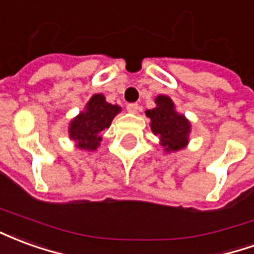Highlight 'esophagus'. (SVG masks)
<instances>
[{
	"instance_id": "1",
	"label": "esophagus",
	"mask_w": 254,
	"mask_h": 254,
	"mask_svg": "<svg viewBox=\"0 0 254 254\" xmlns=\"http://www.w3.org/2000/svg\"><path fill=\"white\" fill-rule=\"evenodd\" d=\"M127 110L129 111V113H137L138 105L137 103H129V105L127 106Z\"/></svg>"
}]
</instances>
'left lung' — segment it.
Masks as SVG:
<instances>
[{
    "label": "left lung",
    "instance_id": "8db88e82",
    "mask_svg": "<svg viewBox=\"0 0 254 254\" xmlns=\"http://www.w3.org/2000/svg\"><path fill=\"white\" fill-rule=\"evenodd\" d=\"M155 109L145 111V116L151 120V130L159 136L166 152L185 148L189 143L190 122L177 113L174 102L169 96L159 95L155 98Z\"/></svg>",
    "mask_w": 254,
    "mask_h": 254
}]
</instances>
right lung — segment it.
<instances>
[{
	"instance_id": "right-lung-1",
	"label": "right lung",
	"mask_w": 254,
	"mask_h": 254,
	"mask_svg": "<svg viewBox=\"0 0 254 254\" xmlns=\"http://www.w3.org/2000/svg\"><path fill=\"white\" fill-rule=\"evenodd\" d=\"M118 113H121L120 106L110 105L103 95L95 94L85 106V110L69 124V137L77 148L95 151L102 141L100 132L110 127Z\"/></svg>"
}]
</instances>
